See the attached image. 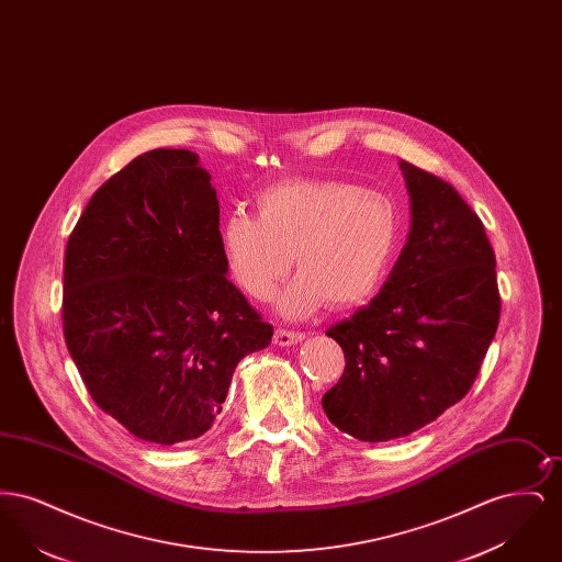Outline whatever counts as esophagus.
Here are the masks:
<instances>
[{"label":"esophagus","instance_id":"esophagus-1","mask_svg":"<svg viewBox=\"0 0 562 562\" xmlns=\"http://www.w3.org/2000/svg\"><path fill=\"white\" fill-rule=\"evenodd\" d=\"M303 339H305L303 333L286 330V328H278L276 335H273V344L280 346V348H289V346H294V344H299V341H303Z\"/></svg>","mask_w":562,"mask_h":562}]
</instances>
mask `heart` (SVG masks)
Listing matches in <instances>:
<instances>
[{
	"label": "heart",
	"instance_id": "heart-1",
	"mask_svg": "<svg viewBox=\"0 0 562 562\" xmlns=\"http://www.w3.org/2000/svg\"><path fill=\"white\" fill-rule=\"evenodd\" d=\"M257 216L234 211L218 240L241 293L268 299L293 266L278 312L299 321L326 303L353 310L379 293L398 246V209L373 189L335 179H293L263 189Z\"/></svg>",
	"mask_w": 562,
	"mask_h": 562
}]
</instances>
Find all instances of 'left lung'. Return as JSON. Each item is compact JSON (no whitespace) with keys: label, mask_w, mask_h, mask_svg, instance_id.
Wrapping results in <instances>:
<instances>
[{"label":"left lung","mask_w":562,"mask_h":562,"mask_svg":"<svg viewBox=\"0 0 562 562\" xmlns=\"http://www.w3.org/2000/svg\"><path fill=\"white\" fill-rule=\"evenodd\" d=\"M411 229L373 301L326 330L346 371L322 396L333 426L364 442L408 436L461 401L499 324L495 252L453 186L401 160Z\"/></svg>","instance_id":"1"}]
</instances>
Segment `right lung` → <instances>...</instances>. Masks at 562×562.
Masks as SVG:
<instances>
[{"instance_id":"obj_1","label":"right lung","mask_w":562,"mask_h":562,"mask_svg":"<svg viewBox=\"0 0 562 562\" xmlns=\"http://www.w3.org/2000/svg\"><path fill=\"white\" fill-rule=\"evenodd\" d=\"M63 330L81 381L140 440L213 428L244 356L273 328L227 280L211 175L154 149L97 189L65 250Z\"/></svg>"}]
</instances>
